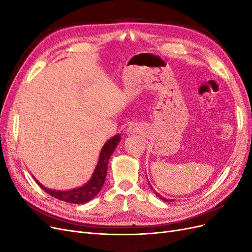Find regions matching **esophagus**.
Segmentation results:
<instances>
[{"label":"esophagus","mask_w":252,"mask_h":252,"mask_svg":"<svg viewBox=\"0 0 252 252\" xmlns=\"http://www.w3.org/2000/svg\"><path fill=\"white\" fill-rule=\"evenodd\" d=\"M140 130H141V129H140V126H139V125L132 124V125H130V126L128 127L127 132H128V133H138Z\"/></svg>","instance_id":"esophagus-1"}]
</instances>
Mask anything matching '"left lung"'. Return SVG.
I'll use <instances>...</instances> for the list:
<instances>
[{
  "label": "left lung",
  "instance_id": "obj_1",
  "mask_svg": "<svg viewBox=\"0 0 252 252\" xmlns=\"http://www.w3.org/2000/svg\"><path fill=\"white\" fill-rule=\"evenodd\" d=\"M149 186L151 187V189H152V190H155L154 188H152V186H151L150 184H149ZM155 193H156V195H157L158 197H159V199H161V200H163L164 202H172V200H168V199H165V197H164V196H162L161 194H159V193H158L157 191H155Z\"/></svg>",
  "mask_w": 252,
  "mask_h": 252
}]
</instances>
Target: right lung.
Here are the masks:
<instances>
[{"mask_svg":"<svg viewBox=\"0 0 252 252\" xmlns=\"http://www.w3.org/2000/svg\"><path fill=\"white\" fill-rule=\"evenodd\" d=\"M120 141H121V134H117L114 135L113 138H111L109 141L105 143V145L101 150L100 158H98V162L93 173V177H91V179L82 187L74 188L71 190H65V191H60V190L48 189L45 186H43L41 183H39L36 180L35 181L45 192H47L51 196L56 197V199H59L61 201H64L67 203H73V204L87 203L90 200H93L102 189L106 179V175H107V166H108L109 158L113 154L114 149H116V147L118 146Z\"/></svg>","mask_w":252,"mask_h":252,"instance_id":"1","label":"right lung"}]
</instances>
